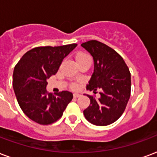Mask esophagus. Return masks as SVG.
I'll return each instance as SVG.
<instances>
[{
	"instance_id": "34e87169",
	"label": "esophagus",
	"mask_w": 157,
	"mask_h": 157,
	"mask_svg": "<svg viewBox=\"0 0 157 157\" xmlns=\"http://www.w3.org/2000/svg\"><path fill=\"white\" fill-rule=\"evenodd\" d=\"M73 96H74V97H79L81 95H80L79 93H74L73 94Z\"/></svg>"
}]
</instances>
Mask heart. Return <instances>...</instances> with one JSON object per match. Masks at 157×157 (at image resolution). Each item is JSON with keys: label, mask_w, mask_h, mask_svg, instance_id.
Listing matches in <instances>:
<instances>
[{"label": "heart", "mask_w": 157, "mask_h": 157, "mask_svg": "<svg viewBox=\"0 0 157 157\" xmlns=\"http://www.w3.org/2000/svg\"><path fill=\"white\" fill-rule=\"evenodd\" d=\"M89 57V56L86 55V53H83V52H78L76 55H75V61H76V63H79L80 61H83L84 59H86V58ZM71 87L73 88V89H76V88L78 87V86L76 84H73L72 86H71Z\"/></svg>", "instance_id": "obj_1"}]
</instances>
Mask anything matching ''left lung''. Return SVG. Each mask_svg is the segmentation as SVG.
<instances>
[{
  "instance_id": "left-lung-1",
  "label": "left lung",
  "mask_w": 157,
  "mask_h": 157,
  "mask_svg": "<svg viewBox=\"0 0 157 157\" xmlns=\"http://www.w3.org/2000/svg\"><path fill=\"white\" fill-rule=\"evenodd\" d=\"M82 46L94 61L93 74L86 89L94 93L101 90L98 99L87 95L90 103L83 114L93 125L107 126L118 120L126 109L131 95V73L122 57L105 44L91 40Z\"/></svg>"
}]
</instances>
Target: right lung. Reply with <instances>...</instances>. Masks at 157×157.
I'll return each instance as SVG.
<instances>
[{"mask_svg": "<svg viewBox=\"0 0 157 157\" xmlns=\"http://www.w3.org/2000/svg\"><path fill=\"white\" fill-rule=\"evenodd\" d=\"M77 46H40L30 50L14 68L12 85L20 107L31 120L49 125L61 118L72 100L71 92L47 93V79L55 75L61 62Z\"/></svg>", "mask_w": 157, "mask_h": 157, "instance_id": "add662e5", "label": "right lung"}]
</instances>
